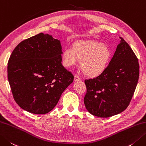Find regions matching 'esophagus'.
<instances>
[{
    "label": "esophagus",
    "mask_w": 146,
    "mask_h": 146,
    "mask_svg": "<svg viewBox=\"0 0 146 146\" xmlns=\"http://www.w3.org/2000/svg\"><path fill=\"white\" fill-rule=\"evenodd\" d=\"M81 78L80 77H79V76H78L77 75H75L74 76V80L75 81H78V80H80Z\"/></svg>",
    "instance_id": "34e87169"
}]
</instances>
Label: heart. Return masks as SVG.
Masks as SVG:
<instances>
[{
  "mask_svg": "<svg viewBox=\"0 0 146 146\" xmlns=\"http://www.w3.org/2000/svg\"><path fill=\"white\" fill-rule=\"evenodd\" d=\"M111 56V50L101 43L87 41L76 42L72 47H66L62 52L64 66L71 68L80 61V67L85 75L94 77L106 69Z\"/></svg>",
  "mask_w": 146,
  "mask_h": 146,
  "instance_id": "obj_1",
  "label": "heart"
}]
</instances>
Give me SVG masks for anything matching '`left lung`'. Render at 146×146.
Returning a JSON list of instances; mask_svg holds the SVG:
<instances>
[{"label": "left lung", "mask_w": 146, "mask_h": 146, "mask_svg": "<svg viewBox=\"0 0 146 146\" xmlns=\"http://www.w3.org/2000/svg\"><path fill=\"white\" fill-rule=\"evenodd\" d=\"M110 64L103 73L85 80L84 104L92 115L108 118L128 106L139 77L138 59L122 37Z\"/></svg>", "instance_id": "left-lung-1"}]
</instances>
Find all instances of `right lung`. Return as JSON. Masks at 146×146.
I'll return each instance as SVG.
<instances>
[{
  "label": "right lung",
  "mask_w": 146,
  "mask_h": 146,
  "mask_svg": "<svg viewBox=\"0 0 146 146\" xmlns=\"http://www.w3.org/2000/svg\"><path fill=\"white\" fill-rule=\"evenodd\" d=\"M58 39L40 33L21 42L8 61L7 77L14 101L31 113L44 115L56 106L74 76L61 64Z\"/></svg>",
  "instance_id": "add662e5"
}]
</instances>
